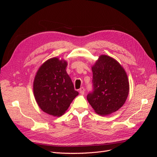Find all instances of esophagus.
I'll use <instances>...</instances> for the list:
<instances>
[{"mask_svg":"<svg viewBox=\"0 0 157 157\" xmlns=\"http://www.w3.org/2000/svg\"><path fill=\"white\" fill-rule=\"evenodd\" d=\"M79 93H80L81 94L83 95V94H84V93H85V89H84L83 87H81V88H79Z\"/></svg>","mask_w":157,"mask_h":157,"instance_id":"34e87169","label":"esophagus"}]
</instances>
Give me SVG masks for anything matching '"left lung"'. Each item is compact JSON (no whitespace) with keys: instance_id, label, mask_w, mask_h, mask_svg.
Listing matches in <instances>:
<instances>
[{"instance_id":"obj_1","label":"left lung","mask_w":157,"mask_h":157,"mask_svg":"<svg viewBox=\"0 0 157 157\" xmlns=\"http://www.w3.org/2000/svg\"><path fill=\"white\" fill-rule=\"evenodd\" d=\"M94 91L87 100L95 112L106 116L125 104L129 93V81L122 65L106 55L98 56L92 66Z\"/></svg>"}]
</instances>
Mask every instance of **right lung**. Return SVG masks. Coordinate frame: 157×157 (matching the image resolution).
I'll return each instance as SVG.
<instances>
[{
    "instance_id": "add662e5",
    "label": "right lung",
    "mask_w": 157,
    "mask_h": 157,
    "mask_svg": "<svg viewBox=\"0 0 157 157\" xmlns=\"http://www.w3.org/2000/svg\"><path fill=\"white\" fill-rule=\"evenodd\" d=\"M67 62L53 57L37 70L33 83L36 101L44 113L59 117L67 110L79 93L66 72Z\"/></svg>"
}]
</instances>
